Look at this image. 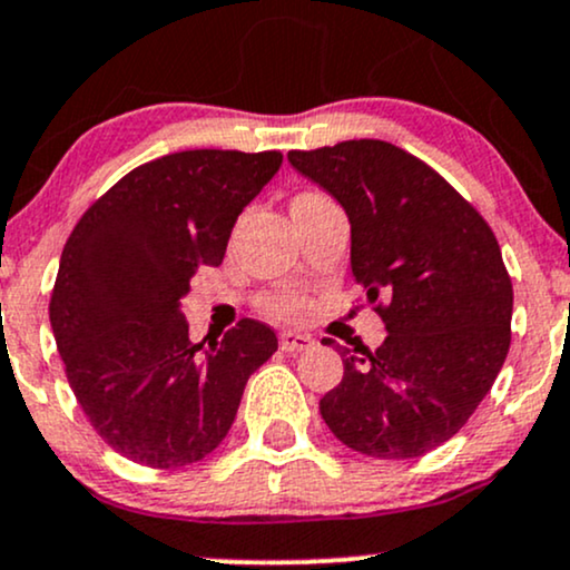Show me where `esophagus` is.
Segmentation results:
<instances>
[{"label":"esophagus","mask_w":570,"mask_h":570,"mask_svg":"<svg viewBox=\"0 0 570 570\" xmlns=\"http://www.w3.org/2000/svg\"><path fill=\"white\" fill-rule=\"evenodd\" d=\"M278 345H281V351H286V353H299V351L313 348V337L297 335V332H284V335L278 337Z\"/></svg>","instance_id":"34e87169"}]
</instances>
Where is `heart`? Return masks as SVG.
<instances>
[{
    "mask_svg": "<svg viewBox=\"0 0 570 570\" xmlns=\"http://www.w3.org/2000/svg\"><path fill=\"white\" fill-rule=\"evenodd\" d=\"M311 195H318V193H299L297 198H311ZM294 198V200H297ZM267 313L276 318H286V322H294V318H299L305 313V297L299 292H281V294H273L271 299H267Z\"/></svg>",
    "mask_w": 570,
    "mask_h": 570,
    "instance_id": "b5f03b06",
    "label": "heart"
}]
</instances>
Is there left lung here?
Instances as JSON below:
<instances>
[{
    "mask_svg": "<svg viewBox=\"0 0 570 570\" xmlns=\"http://www.w3.org/2000/svg\"><path fill=\"white\" fill-rule=\"evenodd\" d=\"M286 158L348 214L353 278L389 332L375 351L340 348L343 381L318 402L324 423L351 450L385 461L440 448L480 407L512 343L499 240L434 168L389 141Z\"/></svg>",
    "mask_w": 570,
    "mask_h": 570,
    "instance_id": "obj_1",
    "label": "left lung"
}]
</instances>
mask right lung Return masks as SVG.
<instances>
[{
	"label": "right lung",
	"instance_id": "add662e5",
	"mask_svg": "<svg viewBox=\"0 0 570 570\" xmlns=\"http://www.w3.org/2000/svg\"><path fill=\"white\" fill-rule=\"evenodd\" d=\"M281 160L276 149L163 155L122 176L71 230L50 326L90 426L128 461L176 469L206 458L252 372L276 353V332L254 318L203 348L179 299L198 267L222 265L235 219Z\"/></svg>",
	"mask_w": 570,
	"mask_h": 570
}]
</instances>
